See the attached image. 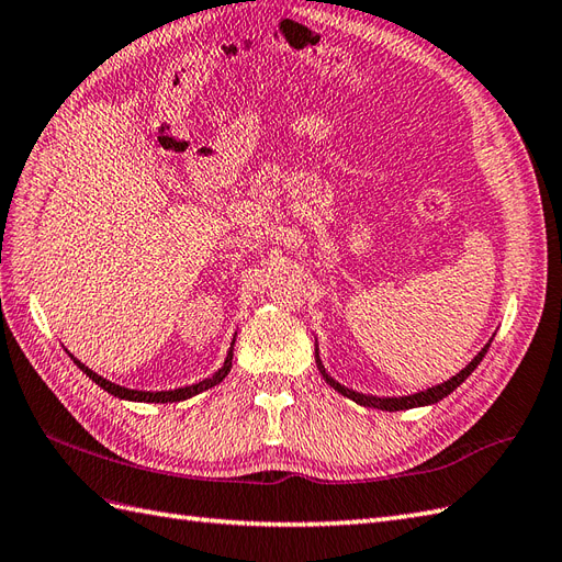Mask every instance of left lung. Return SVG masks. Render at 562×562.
I'll use <instances>...</instances> for the list:
<instances>
[{
  "label": "left lung",
  "instance_id": "8db88e82",
  "mask_svg": "<svg viewBox=\"0 0 562 562\" xmlns=\"http://www.w3.org/2000/svg\"><path fill=\"white\" fill-rule=\"evenodd\" d=\"M486 349H488V344L486 347L472 358V361L458 372V375H453L451 380H446V382H441V384H437V386H429V390H425V392H418V394H411V396H398V398H382V396H370V394H358V392H353V390H347V386H341L339 382H335L333 378L327 375L325 372V368H323V363H321V358H318V349H315V363H318V370L323 372V378H325V382L333 386V390H337L339 394H344L347 398H351V401H356V404H361V406H368V408H380V411H406V408H415V406H429V404H437V401H441L443 396H449L456 386H460L463 384L465 380H468V375L470 372L480 366V361L484 358V353H486Z\"/></svg>",
  "mask_w": 562,
  "mask_h": 562
}]
</instances>
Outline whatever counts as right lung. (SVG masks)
<instances>
[{
    "label": "right lung",
    "instance_id": "obj_1",
    "mask_svg": "<svg viewBox=\"0 0 562 562\" xmlns=\"http://www.w3.org/2000/svg\"><path fill=\"white\" fill-rule=\"evenodd\" d=\"M233 344H235V341H233ZM70 358H74V356H70ZM74 363H76L92 382H97L99 386H102L104 392H109V394H113V396L125 398V401H144V404H172V401H184V398H190V396H194V394H199V392L211 390L213 384L223 382L225 375L229 372V368H233V347H229V351H227V358H225L223 368H221L218 372H215L213 378L201 380V382L190 384V386H180V390H170V392H137V390H127V386L113 384V382L104 380L102 375H97V372H92L88 366H82V363L78 361V358H74Z\"/></svg>",
    "mask_w": 562,
    "mask_h": 562
}]
</instances>
